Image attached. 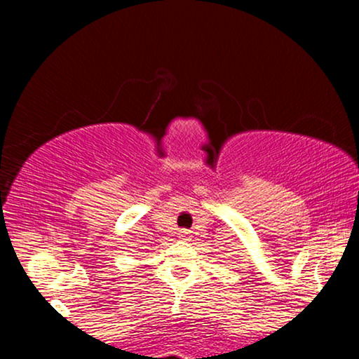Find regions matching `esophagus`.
Returning a JSON list of instances; mask_svg holds the SVG:
<instances>
[{
	"label": "esophagus",
	"mask_w": 359,
	"mask_h": 359,
	"mask_svg": "<svg viewBox=\"0 0 359 359\" xmlns=\"http://www.w3.org/2000/svg\"><path fill=\"white\" fill-rule=\"evenodd\" d=\"M179 238H182V239H185V238H188V231L187 229H182L180 233H179Z\"/></svg>",
	"instance_id": "esophagus-1"
}]
</instances>
